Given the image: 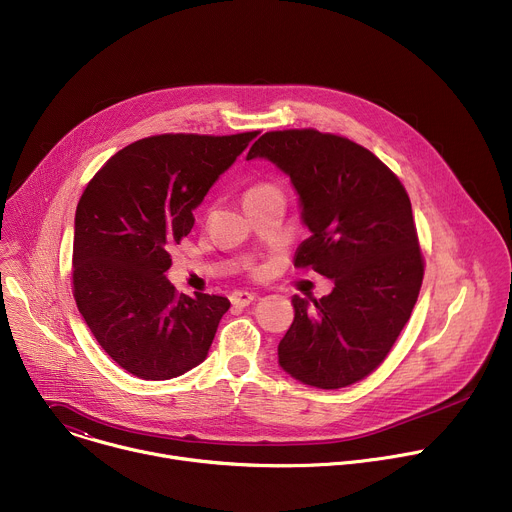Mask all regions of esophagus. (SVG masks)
Instances as JSON below:
<instances>
[{"mask_svg":"<svg viewBox=\"0 0 512 512\" xmlns=\"http://www.w3.org/2000/svg\"><path fill=\"white\" fill-rule=\"evenodd\" d=\"M255 298H257V296L251 294V291H233V294H231V304H233L235 308H245V306H249Z\"/></svg>","mask_w":512,"mask_h":512,"instance_id":"obj_1","label":"esophagus"}]
</instances>
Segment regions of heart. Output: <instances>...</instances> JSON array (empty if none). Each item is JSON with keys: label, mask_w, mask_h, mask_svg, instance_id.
Listing matches in <instances>:
<instances>
[{"label": "heart", "mask_w": 512, "mask_h": 512, "mask_svg": "<svg viewBox=\"0 0 512 512\" xmlns=\"http://www.w3.org/2000/svg\"><path fill=\"white\" fill-rule=\"evenodd\" d=\"M269 192H279L273 184H257L253 188H249L245 192V198H251V196H261V194H269Z\"/></svg>", "instance_id": "obj_1"}]
</instances>
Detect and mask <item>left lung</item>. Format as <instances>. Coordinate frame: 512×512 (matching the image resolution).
<instances>
[{
    "label": "left lung",
    "mask_w": 512,
    "mask_h": 512,
    "mask_svg": "<svg viewBox=\"0 0 512 512\" xmlns=\"http://www.w3.org/2000/svg\"><path fill=\"white\" fill-rule=\"evenodd\" d=\"M255 158L275 164L300 196L312 235L294 263L334 283L320 300L291 298L279 367L310 387H348L385 360L419 296L423 257L409 196L367 148L316 129L263 133L247 154Z\"/></svg>",
    "instance_id": "8db88e82"
}]
</instances>
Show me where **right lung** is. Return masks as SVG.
Wrapping results in <instances>:
<instances>
[{
  "instance_id": "obj_1",
  "label": "right lung",
  "mask_w": 512,
  "mask_h": 512,
  "mask_svg": "<svg viewBox=\"0 0 512 512\" xmlns=\"http://www.w3.org/2000/svg\"><path fill=\"white\" fill-rule=\"evenodd\" d=\"M257 131L166 133L117 152L85 188L75 214L72 294L101 348L127 373L166 381L206 358L223 296L178 294L170 251L192 231V210Z\"/></svg>"
}]
</instances>
